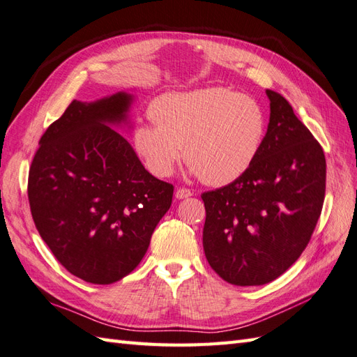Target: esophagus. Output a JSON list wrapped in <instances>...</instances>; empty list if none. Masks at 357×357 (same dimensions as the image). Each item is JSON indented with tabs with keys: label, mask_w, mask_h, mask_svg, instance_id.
Masks as SVG:
<instances>
[{
	"label": "esophagus",
	"mask_w": 357,
	"mask_h": 357,
	"mask_svg": "<svg viewBox=\"0 0 357 357\" xmlns=\"http://www.w3.org/2000/svg\"><path fill=\"white\" fill-rule=\"evenodd\" d=\"M190 196H193V191H191L190 188H185V187H179L176 191H175V197L176 199H187Z\"/></svg>",
	"instance_id": "34e87169"
}]
</instances>
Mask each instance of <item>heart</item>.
Segmentation results:
<instances>
[{
  "mask_svg": "<svg viewBox=\"0 0 357 357\" xmlns=\"http://www.w3.org/2000/svg\"><path fill=\"white\" fill-rule=\"evenodd\" d=\"M155 125H137L132 146L153 176L167 178L185 155L205 184L241 178L257 160L267 117L257 99L226 87L169 91L149 105Z\"/></svg>",
  "mask_w": 357,
  "mask_h": 357,
  "instance_id": "obj_1",
  "label": "heart"
}]
</instances>
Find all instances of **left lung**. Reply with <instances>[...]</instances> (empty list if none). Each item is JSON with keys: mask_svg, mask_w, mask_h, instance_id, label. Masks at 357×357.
<instances>
[{"mask_svg": "<svg viewBox=\"0 0 357 357\" xmlns=\"http://www.w3.org/2000/svg\"><path fill=\"white\" fill-rule=\"evenodd\" d=\"M266 140L241 178L202 195L204 250L211 268L236 287L264 285L306 249L321 214L326 158L282 95L267 90Z\"/></svg>", "mask_w": 357, "mask_h": 357, "instance_id": "8db88e82", "label": "left lung"}]
</instances>
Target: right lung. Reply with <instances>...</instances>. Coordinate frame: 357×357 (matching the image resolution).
Wrapping results in <instances>:
<instances>
[{"label":"right lung","instance_id":"1","mask_svg":"<svg viewBox=\"0 0 357 357\" xmlns=\"http://www.w3.org/2000/svg\"><path fill=\"white\" fill-rule=\"evenodd\" d=\"M132 96L74 99L43 132L29 173L36 227L70 274L96 285L128 276L172 205L173 185L143 167L108 125L125 122Z\"/></svg>","mask_w":357,"mask_h":357}]
</instances>
